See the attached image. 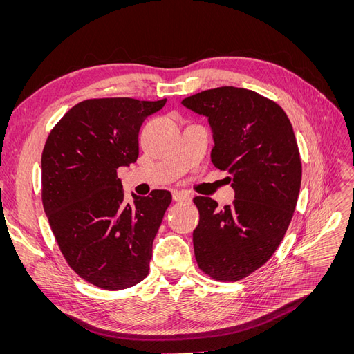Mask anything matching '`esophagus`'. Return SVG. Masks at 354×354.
<instances>
[{
    "label": "esophagus",
    "mask_w": 354,
    "mask_h": 354,
    "mask_svg": "<svg viewBox=\"0 0 354 354\" xmlns=\"http://www.w3.org/2000/svg\"><path fill=\"white\" fill-rule=\"evenodd\" d=\"M173 199L176 202H189L192 196L187 194V192H181V190H174L173 192Z\"/></svg>",
    "instance_id": "1"
}]
</instances>
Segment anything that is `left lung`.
<instances>
[{
  "mask_svg": "<svg viewBox=\"0 0 354 354\" xmlns=\"http://www.w3.org/2000/svg\"><path fill=\"white\" fill-rule=\"evenodd\" d=\"M181 103L208 118L211 160L230 174L234 190L224 208L211 198L194 199L195 259L212 279L241 281L270 259L294 216L301 159L292 125L279 104L246 88L205 90Z\"/></svg>",
  "mask_w": 354,
  "mask_h": 354,
  "instance_id": "8db88e82",
  "label": "left lung"
}]
</instances>
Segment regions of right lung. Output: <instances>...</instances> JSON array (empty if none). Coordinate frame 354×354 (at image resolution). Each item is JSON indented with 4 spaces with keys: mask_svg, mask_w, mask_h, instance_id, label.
<instances>
[{
    "mask_svg": "<svg viewBox=\"0 0 354 354\" xmlns=\"http://www.w3.org/2000/svg\"><path fill=\"white\" fill-rule=\"evenodd\" d=\"M167 99H90L53 128L41 156L42 205L59 248L84 281L109 291L149 273L152 243L171 203L168 190L124 201L116 169L138 158V131Z\"/></svg>",
    "mask_w": 354,
    "mask_h": 354,
    "instance_id": "obj_1",
    "label": "right lung"
}]
</instances>
